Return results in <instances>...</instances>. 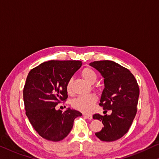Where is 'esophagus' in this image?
Returning a JSON list of instances; mask_svg holds the SVG:
<instances>
[{
	"mask_svg": "<svg viewBox=\"0 0 159 159\" xmlns=\"http://www.w3.org/2000/svg\"><path fill=\"white\" fill-rule=\"evenodd\" d=\"M84 116L86 117V118L88 119H90V120H91V119H92V114H84Z\"/></svg>",
	"mask_w": 159,
	"mask_h": 159,
	"instance_id": "1",
	"label": "esophagus"
}]
</instances>
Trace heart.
I'll use <instances>...</instances> for the list:
<instances>
[{
    "instance_id": "obj_1",
    "label": "heart",
    "mask_w": 159,
    "mask_h": 159,
    "mask_svg": "<svg viewBox=\"0 0 159 159\" xmlns=\"http://www.w3.org/2000/svg\"><path fill=\"white\" fill-rule=\"evenodd\" d=\"M81 75L84 79L89 83H94L96 81L97 75L93 69L90 67H86L82 70ZM72 80L70 79L67 82L66 85V89L68 94L72 93ZM97 101V97L94 94H90L83 95V96L78 97L77 98L74 99L72 102V106L75 109L80 111L88 113L91 111L93 109V107Z\"/></svg>"
}]
</instances>
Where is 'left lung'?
I'll return each instance as SVG.
<instances>
[{"label":"left lung","mask_w":159,"mask_h":159,"mask_svg":"<svg viewBox=\"0 0 159 159\" xmlns=\"http://www.w3.org/2000/svg\"><path fill=\"white\" fill-rule=\"evenodd\" d=\"M104 77V89L99 105L110 115L99 114L94 119L102 121L104 127L95 133L102 141H114L127 133L137 111L139 87L134 75L128 69L113 61H94L89 64Z\"/></svg>","instance_id":"left-lung-1"}]
</instances>
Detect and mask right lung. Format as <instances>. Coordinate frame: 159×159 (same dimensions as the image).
<instances>
[{"label":"right lung","mask_w":159,"mask_h":159,"mask_svg":"<svg viewBox=\"0 0 159 159\" xmlns=\"http://www.w3.org/2000/svg\"><path fill=\"white\" fill-rule=\"evenodd\" d=\"M82 63L79 60H50L32 69L23 89L26 116L39 135L52 141L65 139L75 118L82 114L68 108L62 112L56 105L67 99L66 85Z\"/></svg>","instance_id":"right-lung-1"}]
</instances>
